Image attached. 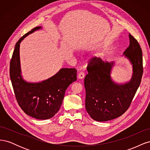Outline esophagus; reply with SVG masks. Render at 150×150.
Listing matches in <instances>:
<instances>
[{"instance_id": "esophagus-1", "label": "esophagus", "mask_w": 150, "mask_h": 150, "mask_svg": "<svg viewBox=\"0 0 150 150\" xmlns=\"http://www.w3.org/2000/svg\"><path fill=\"white\" fill-rule=\"evenodd\" d=\"M84 76H85V74H84V72H79V73L78 74V78L79 79H83V78H84Z\"/></svg>"}]
</instances>
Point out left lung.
Instances as JSON below:
<instances>
[{"label": "left lung", "mask_w": 150, "mask_h": 150, "mask_svg": "<svg viewBox=\"0 0 150 150\" xmlns=\"http://www.w3.org/2000/svg\"><path fill=\"white\" fill-rule=\"evenodd\" d=\"M129 46L124 52L133 64L129 83L117 84L110 76L113 62H104L94 56L89 61L88 74L84 78L86 110L97 121H106L121 116L128 110L139 86L143 73L142 50L137 40L129 34Z\"/></svg>", "instance_id": "1"}]
</instances>
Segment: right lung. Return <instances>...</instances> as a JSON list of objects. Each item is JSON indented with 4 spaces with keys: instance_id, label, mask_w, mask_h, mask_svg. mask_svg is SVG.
I'll list each match as a JSON object with an SVG mask.
<instances>
[{
    "instance_id": "1",
    "label": "right lung",
    "mask_w": 150,
    "mask_h": 150,
    "mask_svg": "<svg viewBox=\"0 0 150 150\" xmlns=\"http://www.w3.org/2000/svg\"><path fill=\"white\" fill-rule=\"evenodd\" d=\"M40 28H34L17 42L10 62V78L16 100L25 114L38 120H47L59 110L66 90L77 79V70L62 68L41 83H30L23 80L21 74L20 43L27 35Z\"/></svg>"
}]
</instances>
